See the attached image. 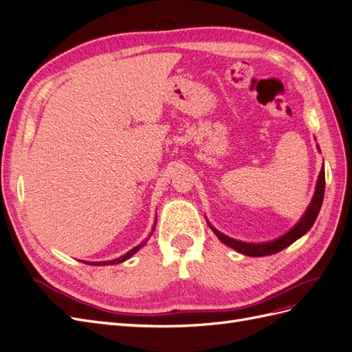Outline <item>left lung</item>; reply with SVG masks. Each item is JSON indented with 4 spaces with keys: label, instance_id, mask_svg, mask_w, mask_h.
Instances as JSON below:
<instances>
[{
    "label": "left lung",
    "instance_id": "left-lung-1",
    "mask_svg": "<svg viewBox=\"0 0 352 352\" xmlns=\"http://www.w3.org/2000/svg\"><path fill=\"white\" fill-rule=\"evenodd\" d=\"M317 150L320 151V146L318 145H317ZM323 197H324V167H322L320 175H318L316 189H314V195L311 198L310 206L307 207L300 221H298L289 232H286L285 235L276 238L273 241H269V242L255 243V242H243V241L233 239V238L225 235V233H221L220 230H217L214 226H211L210 221H207V223H208L210 229L216 233V236L223 243L228 245V247L233 248L243 255H248V257H264V255H272V254H276V252L285 250L286 247H289L291 243H294L296 239L304 236L305 233L313 228L314 221L318 216V211H320V208H322Z\"/></svg>",
    "mask_w": 352,
    "mask_h": 352
}]
</instances>
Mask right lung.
I'll return each instance as SVG.
<instances>
[{
	"label": "right lung",
	"mask_w": 352,
	"mask_h": 352,
	"mask_svg": "<svg viewBox=\"0 0 352 352\" xmlns=\"http://www.w3.org/2000/svg\"><path fill=\"white\" fill-rule=\"evenodd\" d=\"M155 223H157V220H155ZM155 223H154V226H153V232H154V228H155ZM153 232H151V235H153ZM150 236H148L145 241H142L140 245H136V247L132 248L131 251H127L124 255H122V257H117V258L109 260V261H83V263H87L89 265H114V264H120V263H123L126 260H129L133 254H136L138 251H140L144 247V245L148 242V239H150Z\"/></svg>",
	"instance_id": "right-lung-1"
}]
</instances>
